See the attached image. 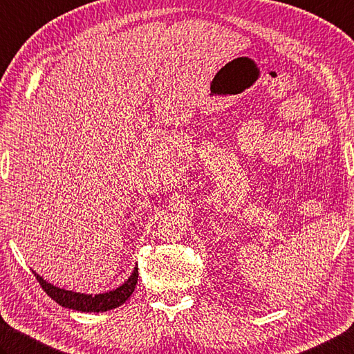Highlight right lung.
Instances as JSON below:
<instances>
[{
	"label": "right lung",
	"instance_id": "add662e5",
	"mask_svg": "<svg viewBox=\"0 0 354 354\" xmlns=\"http://www.w3.org/2000/svg\"><path fill=\"white\" fill-rule=\"evenodd\" d=\"M37 281L41 285V288L46 291V295L52 297L53 301L59 304L64 308L84 311V313H102L114 310L117 306L123 305L131 297L132 292L136 290V285L138 281V268L136 266L132 271L131 277L126 281L122 286H118L117 290L103 292V295H82V292H73L68 290H62L58 286H53L49 282H46L43 277H39L35 271Z\"/></svg>",
	"mask_w": 354,
	"mask_h": 354
}]
</instances>
